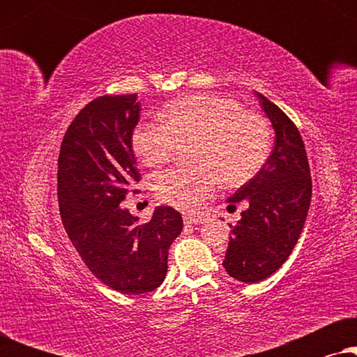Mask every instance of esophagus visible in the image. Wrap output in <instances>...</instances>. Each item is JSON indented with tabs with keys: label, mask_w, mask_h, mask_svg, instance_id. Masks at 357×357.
Masks as SVG:
<instances>
[{
	"label": "esophagus",
	"mask_w": 357,
	"mask_h": 357,
	"mask_svg": "<svg viewBox=\"0 0 357 357\" xmlns=\"http://www.w3.org/2000/svg\"><path fill=\"white\" fill-rule=\"evenodd\" d=\"M204 219L202 216H190V214H185L183 222L185 226H197V224H203Z\"/></svg>",
	"instance_id": "esophagus-1"
}]
</instances>
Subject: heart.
<instances>
[{
	"label": "heart",
	"instance_id": "b5f03b06",
	"mask_svg": "<svg viewBox=\"0 0 357 357\" xmlns=\"http://www.w3.org/2000/svg\"><path fill=\"white\" fill-rule=\"evenodd\" d=\"M131 143L149 167L170 162L180 146L193 143L195 167L165 170L153 182L159 202L193 211L211 197L219 180L241 187L260 172L270 154L271 128L265 115L243 109L232 97L202 94L170 102L164 123L139 125Z\"/></svg>",
	"mask_w": 357,
	"mask_h": 357
}]
</instances>
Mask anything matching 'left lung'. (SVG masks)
<instances>
[{
  "label": "left lung",
  "mask_w": 357,
  "mask_h": 357,
  "mask_svg": "<svg viewBox=\"0 0 357 357\" xmlns=\"http://www.w3.org/2000/svg\"><path fill=\"white\" fill-rule=\"evenodd\" d=\"M275 128V148L260 172L242 185L229 202L247 204L231 226L226 271L242 282H258L281 268L299 241L310 206L312 178L304 141L289 116L258 94Z\"/></svg>",
  "instance_id": "1"
}]
</instances>
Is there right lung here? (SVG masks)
<instances>
[{
  "label": "right lung",
  "mask_w": 357,
  "mask_h": 357,
  "mask_svg": "<svg viewBox=\"0 0 357 357\" xmlns=\"http://www.w3.org/2000/svg\"><path fill=\"white\" fill-rule=\"evenodd\" d=\"M136 99L102 96L89 102L68 126L58 158V202L68 237L97 280L131 296L162 284L169 248L183 227L170 206L155 208L146 224L120 206L139 182L131 148L141 110Z\"/></svg>",
  "instance_id": "add662e5"
}]
</instances>
